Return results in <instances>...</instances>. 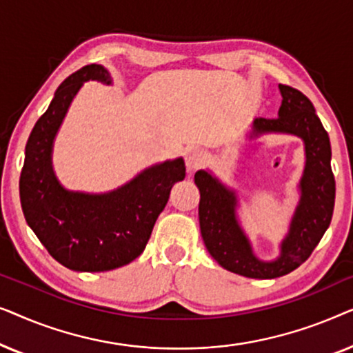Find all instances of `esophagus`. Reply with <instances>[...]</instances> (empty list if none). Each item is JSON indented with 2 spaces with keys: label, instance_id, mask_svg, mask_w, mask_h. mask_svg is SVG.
<instances>
[{
  "label": "esophagus",
  "instance_id": "esophagus-1",
  "mask_svg": "<svg viewBox=\"0 0 353 353\" xmlns=\"http://www.w3.org/2000/svg\"><path fill=\"white\" fill-rule=\"evenodd\" d=\"M185 163H186V170L190 173L197 170V168H201L202 163H204V152H202L199 148L186 149Z\"/></svg>",
  "mask_w": 353,
  "mask_h": 353
}]
</instances>
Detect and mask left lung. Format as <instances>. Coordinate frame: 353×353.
I'll use <instances>...</instances> for the list:
<instances>
[{
	"label": "left lung",
	"instance_id": "1",
	"mask_svg": "<svg viewBox=\"0 0 353 353\" xmlns=\"http://www.w3.org/2000/svg\"><path fill=\"white\" fill-rule=\"evenodd\" d=\"M283 96L278 119H255L248 139L263 134H291L303 141L305 167L299 181V202L288 234L279 244L274 260H260L238 219L239 199L209 170H199L201 234L209 254L228 272L245 278L273 279L288 274L310 257L331 223L336 181L331 170V144L310 99L291 86L279 85Z\"/></svg>",
	"mask_w": 353,
	"mask_h": 353
}]
</instances>
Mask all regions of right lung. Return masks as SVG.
Returning a JSON list of instances; mask_svg holds the SVG:
<instances>
[{
    "label": "right lung",
    "instance_id": "add662e5",
    "mask_svg": "<svg viewBox=\"0 0 353 353\" xmlns=\"http://www.w3.org/2000/svg\"><path fill=\"white\" fill-rule=\"evenodd\" d=\"M90 80L112 85L99 64L81 67L62 81L28 137L19 190L27 223L52 259L74 272H109L141 255L186 167L176 157L144 168L109 192L65 190L52 168V148L72 101Z\"/></svg>",
    "mask_w": 353,
    "mask_h": 353
}]
</instances>
